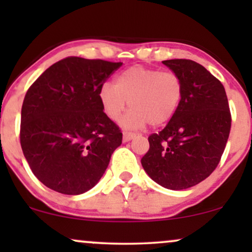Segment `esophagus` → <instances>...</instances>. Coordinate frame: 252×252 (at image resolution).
Instances as JSON below:
<instances>
[{"mask_svg": "<svg viewBox=\"0 0 252 252\" xmlns=\"http://www.w3.org/2000/svg\"><path fill=\"white\" fill-rule=\"evenodd\" d=\"M136 136L135 132L130 131H123V142H129L130 140H132Z\"/></svg>", "mask_w": 252, "mask_h": 252, "instance_id": "34e87169", "label": "esophagus"}]
</instances>
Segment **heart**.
Here are the masks:
<instances>
[{
  "label": "heart",
  "instance_id": "heart-1",
  "mask_svg": "<svg viewBox=\"0 0 252 252\" xmlns=\"http://www.w3.org/2000/svg\"><path fill=\"white\" fill-rule=\"evenodd\" d=\"M184 84L172 71L136 65L121 72L115 84L104 83L98 91V99L104 114L118 121L129 103L131 109L122 123L128 128H140L149 123L160 126L169 122L180 106Z\"/></svg>",
  "mask_w": 252,
  "mask_h": 252
}]
</instances>
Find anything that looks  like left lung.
Segmentation results:
<instances>
[{"instance_id": "obj_1", "label": "left lung", "mask_w": 252, "mask_h": 252, "mask_svg": "<svg viewBox=\"0 0 252 252\" xmlns=\"http://www.w3.org/2000/svg\"><path fill=\"white\" fill-rule=\"evenodd\" d=\"M162 63L180 76L184 96L168 124L148 137L141 163L158 185L180 190L217 168L230 135L231 112L224 86L204 66L189 59Z\"/></svg>"}]
</instances>
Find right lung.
Wrapping results in <instances>:
<instances>
[{"instance_id": "add662e5", "label": "right lung", "mask_w": 252, "mask_h": 252, "mask_svg": "<svg viewBox=\"0 0 252 252\" xmlns=\"http://www.w3.org/2000/svg\"><path fill=\"white\" fill-rule=\"evenodd\" d=\"M122 63L68 57L32 84L21 110L20 142L33 174L48 189L77 195L91 189L122 143L98 91Z\"/></svg>"}]
</instances>
